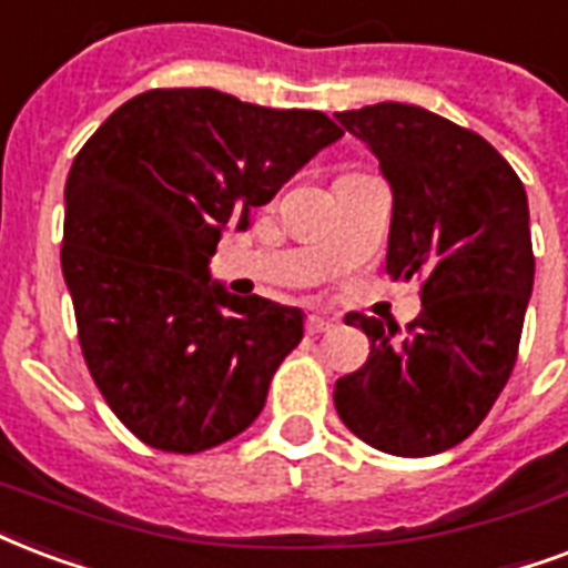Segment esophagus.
<instances>
[{
  "label": "esophagus",
  "instance_id": "obj_1",
  "mask_svg": "<svg viewBox=\"0 0 568 568\" xmlns=\"http://www.w3.org/2000/svg\"><path fill=\"white\" fill-rule=\"evenodd\" d=\"M333 327H336V324H333L331 318H322V315H310V318H306V333H310V336H322V333L333 331Z\"/></svg>",
  "mask_w": 568,
  "mask_h": 568
}]
</instances>
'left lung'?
I'll use <instances>...</instances> for the list:
<instances>
[{"label":"left lung","mask_w":568,"mask_h":568,"mask_svg":"<svg viewBox=\"0 0 568 568\" xmlns=\"http://www.w3.org/2000/svg\"><path fill=\"white\" fill-rule=\"evenodd\" d=\"M378 158L393 193L387 274L417 280L423 313L396 324L352 315L369 361L336 381L345 426L389 456L456 447L513 375L534 292L527 193L479 133L410 103L336 112Z\"/></svg>","instance_id":"1"}]
</instances>
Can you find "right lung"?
<instances>
[{
	"label": "right lung",
	"mask_w": 568,
	"mask_h": 568,
	"mask_svg": "<svg viewBox=\"0 0 568 568\" xmlns=\"http://www.w3.org/2000/svg\"><path fill=\"white\" fill-rule=\"evenodd\" d=\"M339 136L324 112L151 89L73 158L62 274L82 357L149 447L202 453L262 414L303 313L226 292L207 262L226 229L244 232L253 207Z\"/></svg>",
	"instance_id": "add662e5"
}]
</instances>
